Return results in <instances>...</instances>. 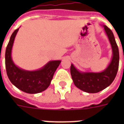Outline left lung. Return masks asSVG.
Listing matches in <instances>:
<instances>
[{
    "label": "left lung",
    "mask_w": 124,
    "mask_h": 124,
    "mask_svg": "<svg viewBox=\"0 0 124 124\" xmlns=\"http://www.w3.org/2000/svg\"><path fill=\"white\" fill-rule=\"evenodd\" d=\"M104 31L110 42L112 49L111 62L101 72H83L77 70L73 64L71 66L72 79L78 89L89 93H96L103 90L115 80L118 70L119 51L113 32L108 26L103 25Z\"/></svg>",
    "instance_id": "1"
}]
</instances>
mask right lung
<instances>
[{
  "label": "right lung",
  "instance_id": "1",
  "mask_svg": "<svg viewBox=\"0 0 124 124\" xmlns=\"http://www.w3.org/2000/svg\"><path fill=\"white\" fill-rule=\"evenodd\" d=\"M19 28L15 30L7 46L5 53L8 77L15 86L27 93L36 94L46 90L50 85L55 71L61 60H51L39 70L28 71L15 64L11 56L13 46Z\"/></svg>",
  "mask_w": 124,
  "mask_h": 124
}]
</instances>
